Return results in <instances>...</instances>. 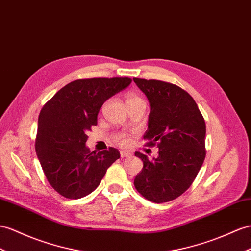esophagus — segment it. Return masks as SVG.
Listing matches in <instances>:
<instances>
[{
  "instance_id": "34e87169",
  "label": "esophagus",
  "mask_w": 251,
  "mask_h": 251,
  "mask_svg": "<svg viewBox=\"0 0 251 251\" xmlns=\"http://www.w3.org/2000/svg\"><path fill=\"white\" fill-rule=\"evenodd\" d=\"M120 155H121V157H122V158H125V157H130V156H131V152H129V151H122L120 152Z\"/></svg>"
}]
</instances>
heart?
I'll return each instance as SVG.
<instances>
[{
    "mask_svg": "<svg viewBox=\"0 0 251 251\" xmlns=\"http://www.w3.org/2000/svg\"><path fill=\"white\" fill-rule=\"evenodd\" d=\"M137 100H143L141 99L140 96L136 93H128L126 95V104H130V102L137 101ZM115 141H117L118 144L121 145V146H127L128 144L130 143V138L125 133H122V134H119V136H117V138H115Z\"/></svg>",
    "mask_w": 251,
    "mask_h": 251,
    "instance_id": "b5f03b06",
    "label": "heart"
}]
</instances>
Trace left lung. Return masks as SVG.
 Segmentation results:
<instances>
[{
	"instance_id": "8db88e82",
	"label": "left lung",
	"mask_w": 251,
	"mask_h": 251,
	"mask_svg": "<svg viewBox=\"0 0 251 251\" xmlns=\"http://www.w3.org/2000/svg\"><path fill=\"white\" fill-rule=\"evenodd\" d=\"M151 104L147 146L159 147V156L142 159L143 169L134 188L147 201L162 203L187 191L205 158V123L194 99L174 83L133 78Z\"/></svg>"
}]
</instances>
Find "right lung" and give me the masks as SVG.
<instances>
[{
	"label": "right lung",
	"instance_id": "1",
	"mask_svg": "<svg viewBox=\"0 0 251 251\" xmlns=\"http://www.w3.org/2000/svg\"><path fill=\"white\" fill-rule=\"evenodd\" d=\"M130 82L128 77L77 79L61 88L41 109L36 152L49 183L61 196L78 199L89 195L120 158L114 147L90 151L87 132L98 124L102 104Z\"/></svg>",
	"mask_w": 251,
	"mask_h": 251
}]
</instances>
